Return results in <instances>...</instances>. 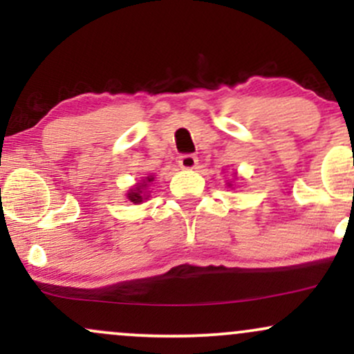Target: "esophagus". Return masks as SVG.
<instances>
[{"instance_id": "esophagus-1", "label": "esophagus", "mask_w": 354, "mask_h": 354, "mask_svg": "<svg viewBox=\"0 0 354 354\" xmlns=\"http://www.w3.org/2000/svg\"><path fill=\"white\" fill-rule=\"evenodd\" d=\"M178 165L181 166L183 169H193L196 168L198 165V158L194 156V154H181L180 160H178Z\"/></svg>"}]
</instances>
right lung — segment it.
Instances as JSON below:
<instances>
[{
    "label": "right lung",
    "mask_w": 354,
    "mask_h": 354,
    "mask_svg": "<svg viewBox=\"0 0 354 354\" xmlns=\"http://www.w3.org/2000/svg\"><path fill=\"white\" fill-rule=\"evenodd\" d=\"M148 181H153V178L151 176H148ZM143 183H146V181H143ZM146 185H140V186H136L135 189H131L128 193V200L131 201V203H141L143 201V196H141V193H143V188H145Z\"/></svg>",
    "instance_id": "right-lung-1"
}]
</instances>
